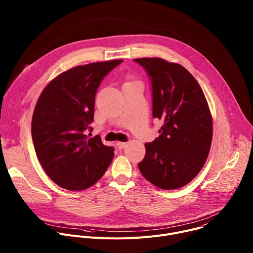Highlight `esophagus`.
I'll list each match as a JSON object with an SVG mask.
<instances>
[{
  "instance_id": "34e87169",
  "label": "esophagus",
  "mask_w": 253,
  "mask_h": 253,
  "mask_svg": "<svg viewBox=\"0 0 253 253\" xmlns=\"http://www.w3.org/2000/svg\"><path fill=\"white\" fill-rule=\"evenodd\" d=\"M116 145H117V147L119 149H123V148H125L127 146V143H125V142H117Z\"/></svg>"
}]
</instances>
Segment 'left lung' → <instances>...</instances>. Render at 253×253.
I'll return each instance as SVG.
<instances>
[{
	"label": "left lung",
	"instance_id": "obj_1",
	"mask_svg": "<svg viewBox=\"0 0 253 253\" xmlns=\"http://www.w3.org/2000/svg\"><path fill=\"white\" fill-rule=\"evenodd\" d=\"M150 77L152 115L162 121L159 137L146 143L138 164L155 186H185L202 169L212 141V118L204 93L181 65L160 58L134 59Z\"/></svg>",
	"mask_w": 253,
	"mask_h": 253
}]
</instances>
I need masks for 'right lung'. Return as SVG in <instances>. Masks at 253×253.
Returning <instances> with one entry per match:
<instances>
[{
    "instance_id": "right-lung-1",
    "label": "right lung",
    "mask_w": 253,
    "mask_h": 253,
    "mask_svg": "<svg viewBox=\"0 0 253 253\" xmlns=\"http://www.w3.org/2000/svg\"><path fill=\"white\" fill-rule=\"evenodd\" d=\"M123 60L77 66L52 80L32 118V139L46 174L62 188L79 191L104 175L114 157L100 136L89 138L95 95L104 77ZM90 134V133H89Z\"/></svg>"
}]
</instances>
